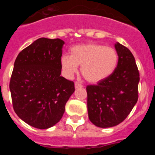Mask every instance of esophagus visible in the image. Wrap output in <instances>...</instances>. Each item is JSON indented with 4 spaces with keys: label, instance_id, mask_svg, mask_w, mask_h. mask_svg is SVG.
Wrapping results in <instances>:
<instances>
[{
    "label": "esophagus",
    "instance_id": "obj_1",
    "mask_svg": "<svg viewBox=\"0 0 155 155\" xmlns=\"http://www.w3.org/2000/svg\"><path fill=\"white\" fill-rule=\"evenodd\" d=\"M74 87H75V88H79V87H83V86H82L81 84H79L78 82H75V83H74Z\"/></svg>",
    "mask_w": 155,
    "mask_h": 155
}]
</instances>
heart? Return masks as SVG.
I'll return each instance as SVG.
<instances>
[{"instance_id":"1","label":"heart","mask_w":155,"mask_h":155,"mask_svg":"<svg viewBox=\"0 0 155 155\" xmlns=\"http://www.w3.org/2000/svg\"><path fill=\"white\" fill-rule=\"evenodd\" d=\"M118 62V53L114 48L94 42L76 45L71 49V56L63 55L61 58V68L67 78H72L78 71V66H81V74L92 84L109 78Z\"/></svg>"}]
</instances>
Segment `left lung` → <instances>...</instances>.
<instances>
[{"label": "left lung", "instance_id": "left-lung-1", "mask_svg": "<svg viewBox=\"0 0 155 155\" xmlns=\"http://www.w3.org/2000/svg\"><path fill=\"white\" fill-rule=\"evenodd\" d=\"M119 62L114 73L96 85H87L90 121L101 128L115 127L127 117L138 99L139 71L130 50L115 44Z\"/></svg>", "mask_w": 155, "mask_h": 155}]
</instances>
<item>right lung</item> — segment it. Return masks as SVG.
Masks as SVG:
<instances>
[{
	"label": "right lung",
	"instance_id": "obj_1",
	"mask_svg": "<svg viewBox=\"0 0 155 155\" xmlns=\"http://www.w3.org/2000/svg\"><path fill=\"white\" fill-rule=\"evenodd\" d=\"M62 39L40 38L18 55L10 81L14 110L25 123L48 129L62 118L74 91L73 81L61 76Z\"/></svg>",
	"mask_w": 155,
	"mask_h": 155
}]
</instances>
